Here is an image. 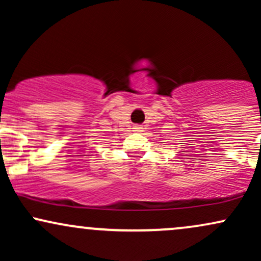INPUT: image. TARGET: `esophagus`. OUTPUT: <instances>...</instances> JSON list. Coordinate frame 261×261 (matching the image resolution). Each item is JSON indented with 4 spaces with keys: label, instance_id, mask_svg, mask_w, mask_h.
I'll return each instance as SVG.
<instances>
[{
    "label": "esophagus",
    "instance_id": "34e87169",
    "mask_svg": "<svg viewBox=\"0 0 261 261\" xmlns=\"http://www.w3.org/2000/svg\"><path fill=\"white\" fill-rule=\"evenodd\" d=\"M142 126H141V125H135L134 126V131H136V133H141V131H142Z\"/></svg>",
    "mask_w": 261,
    "mask_h": 261
}]
</instances>
